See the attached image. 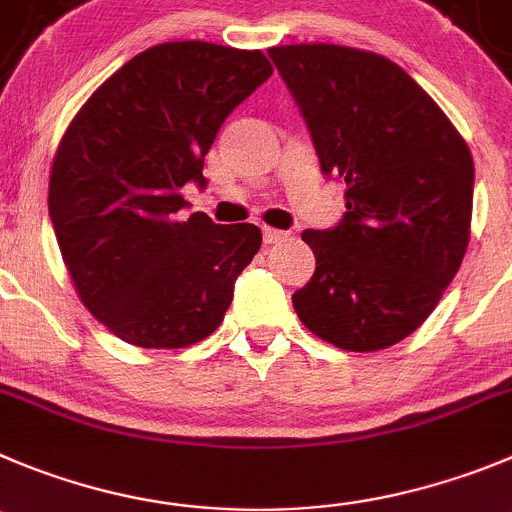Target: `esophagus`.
<instances>
[{"mask_svg": "<svg viewBox=\"0 0 512 512\" xmlns=\"http://www.w3.org/2000/svg\"><path fill=\"white\" fill-rule=\"evenodd\" d=\"M285 237H288V232H283V229L262 227V240H265V245H278V242H283Z\"/></svg>", "mask_w": 512, "mask_h": 512, "instance_id": "obj_1", "label": "esophagus"}]
</instances>
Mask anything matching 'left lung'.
Masks as SVG:
<instances>
[{
  "mask_svg": "<svg viewBox=\"0 0 512 512\" xmlns=\"http://www.w3.org/2000/svg\"><path fill=\"white\" fill-rule=\"evenodd\" d=\"M346 212L305 229L313 278L293 305L308 331L379 351L417 331L470 242L475 166L442 108L396 62L341 45L270 47Z\"/></svg>",
  "mask_w": 512,
  "mask_h": 512,
  "instance_id": "1",
  "label": "left lung"
}]
</instances>
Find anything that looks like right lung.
Wrapping results in <instances>:
<instances>
[{
  "label": "right lung",
  "instance_id": "right-lung-1",
  "mask_svg": "<svg viewBox=\"0 0 512 512\" xmlns=\"http://www.w3.org/2000/svg\"><path fill=\"white\" fill-rule=\"evenodd\" d=\"M272 75L260 50L164 42L128 60L73 118L50 174L52 227L85 308L141 348L217 331L262 245L255 224L189 217L181 186L229 113Z\"/></svg>",
  "mask_w": 512,
  "mask_h": 512
}]
</instances>
